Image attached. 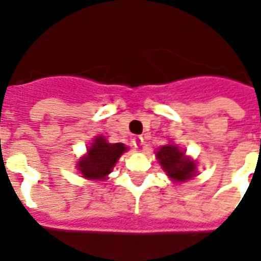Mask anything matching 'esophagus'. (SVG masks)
<instances>
[{
	"instance_id": "esophagus-1",
	"label": "esophagus",
	"mask_w": 261,
	"mask_h": 261,
	"mask_svg": "<svg viewBox=\"0 0 261 261\" xmlns=\"http://www.w3.org/2000/svg\"><path fill=\"white\" fill-rule=\"evenodd\" d=\"M144 141H143V138L142 137H134L133 138V144H134L135 147H141V146H143Z\"/></svg>"
}]
</instances>
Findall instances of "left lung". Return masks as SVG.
Wrapping results in <instances>:
<instances>
[{
  "instance_id": "8db88e82",
  "label": "left lung",
  "mask_w": 261,
  "mask_h": 261,
  "mask_svg": "<svg viewBox=\"0 0 261 261\" xmlns=\"http://www.w3.org/2000/svg\"><path fill=\"white\" fill-rule=\"evenodd\" d=\"M156 158L166 174L176 183L190 180L196 175L195 162L186 156L185 152H181L176 144L162 146L156 151Z\"/></svg>"
}]
</instances>
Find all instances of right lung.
<instances>
[{"mask_svg": "<svg viewBox=\"0 0 261 261\" xmlns=\"http://www.w3.org/2000/svg\"><path fill=\"white\" fill-rule=\"evenodd\" d=\"M126 150L127 147L123 143H109L105 137L98 135L87 148V154L80 159L76 168L83 178L105 180Z\"/></svg>", "mask_w": 261, "mask_h": 261, "instance_id": "obj_1", "label": "right lung"}]
</instances>
